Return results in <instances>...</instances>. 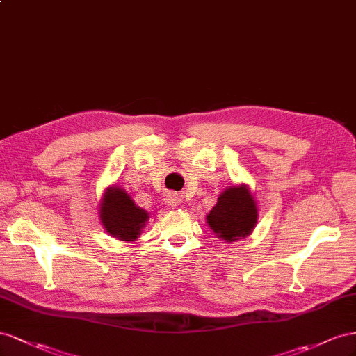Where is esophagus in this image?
Masks as SVG:
<instances>
[{
	"label": "esophagus",
	"mask_w": 356,
	"mask_h": 356,
	"mask_svg": "<svg viewBox=\"0 0 356 356\" xmlns=\"http://www.w3.org/2000/svg\"><path fill=\"white\" fill-rule=\"evenodd\" d=\"M179 202H180V200H179V197L175 195V194H170V195L167 197V204H168L170 207H172V209L177 207Z\"/></svg>",
	"instance_id": "1"
}]
</instances>
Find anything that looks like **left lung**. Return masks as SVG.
I'll return each mask as SVG.
<instances>
[{"label":"left lung","instance_id":"8db88e82","mask_svg":"<svg viewBox=\"0 0 356 356\" xmlns=\"http://www.w3.org/2000/svg\"><path fill=\"white\" fill-rule=\"evenodd\" d=\"M206 222L218 238L228 243L249 237L258 222V202L249 186L241 184L223 191Z\"/></svg>","mask_w":356,"mask_h":356}]
</instances>
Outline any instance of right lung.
<instances>
[{"mask_svg": "<svg viewBox=\"0 0 356 356\" xmlns=\"http://www.w3.org/2000/svg\"><path fill=\"white\" fill-rule=\"evenodd\" d=\"M101 225L108 234L120 241H134L149 220V213L138 207L125 189L116 185L104 189L98 206Z\"/></svg>", "mask_w": 356, "mask_h": 356, "instance_id": "obj_1", "label": "right lung"}]
</instances>
